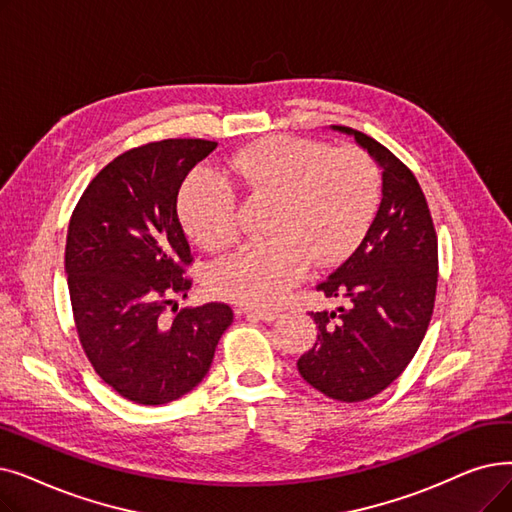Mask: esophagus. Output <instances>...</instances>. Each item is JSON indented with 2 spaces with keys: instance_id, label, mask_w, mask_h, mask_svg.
I'll list each match as a JSON object with an SVG mask.
<instances>
[{
  "instance_id": "esophagus-1",
  "label": "esophagus",
  "mask_w": 512,
  "mask_h": 512,
  "mask_svg": "<svg viewBox=\"0 0 512 512\" xmlns=\"http://www.w3.org/2000/svg\"><path fill=\"white\" fill-rule=\"evenodd\" d=\"M242 311H244V314H249V316L261 320V322H274L280 316L276 309H265V307H244Z\"/></svg>"
}]
</instances>
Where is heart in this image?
<instances>
[{
  "label": "heart",
  "mask_w": 512,
  "mask_h": 512,
  "mask_svg": "<svg viewBox=\"0 0 512 512\" xmlns=\"http://www.w3.org/2000/svg\"><path fill=\"white\" fill-rule=\"evenodd\" d=\"M228 175L251 198H274L265 232L217 261L209 286L217 297L247 305H276L305 278L311 259L332 265L364 238L379 207L381 175L360 148L274 136L249 144L228 161ZM180 217L209 251L238 238V198L224 175L201 169L184 184Z\"/></svg>",
  "instance_id": "b5f03b06"
}]
</instances>
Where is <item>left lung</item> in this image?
<instances>
[{"mask_svg":"<svg viewBox=\"0 0 512 512\" xmlns=\"http://www.w3.org/2000/svg\"><path fill=\"white\" fill-rule=\"evenodd\" d=\"M347 133L383 169V198L360 247L316 288L343 297L337 311H311L318 341L297 368L339 402H364L412 362L429 328L437 293V234L414 173L366 133Z\"/></svg>","mask_w":512,"mask_h":512,"instance_id":"8db88e82","label":"left lung"}]
</instances>
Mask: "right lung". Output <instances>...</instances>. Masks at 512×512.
<instances>
[{"label":"right lung","mask_w":512,"mask_h":512,"mask_svg":"<svg viewBox=\"0 0 512 512\" xmlns=\"http://www.w3.org/2000/svg\"><path fill=\"white\" fill-rule=\"evenodd\" d=\"M217 142L177 138L131 148L81 194L64 270L77 335L100 379L142 406L180 399L205 379L234 320L228 303L166 309L188 297L194 261L177 192Z\"/></svg>","instance_id":"right-lung-1"}]
</instances>
